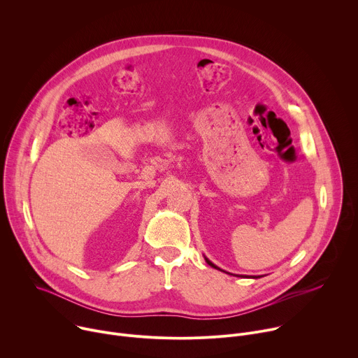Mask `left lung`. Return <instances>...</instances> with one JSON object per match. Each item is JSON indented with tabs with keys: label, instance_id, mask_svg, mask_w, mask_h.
Instances as JSON below:
<instances>
[{
	"label": "left lung",
	"instance_id": "obj_1",
	"mask_svg": "<svg viewBox=\"0 0 358 358\" xmlns=\"http://www.w3.org/2000/svg\"><path fill=\"white\" fill-rule=\"evenodd\" d=\"M206 261H207V264H208L210 266H213V268H215V269H218V271H222V269H220L218 266H215L210 259H207V258H206ZM222 272H224V271H222ZM227 273H228V272H227ZM229 275H231V273H229ZM252 278H253V279H257V278H261V276H252Z\"/></svg>",
	"mask_w": 358,
	"mask_h": 358
}]
</instances>
